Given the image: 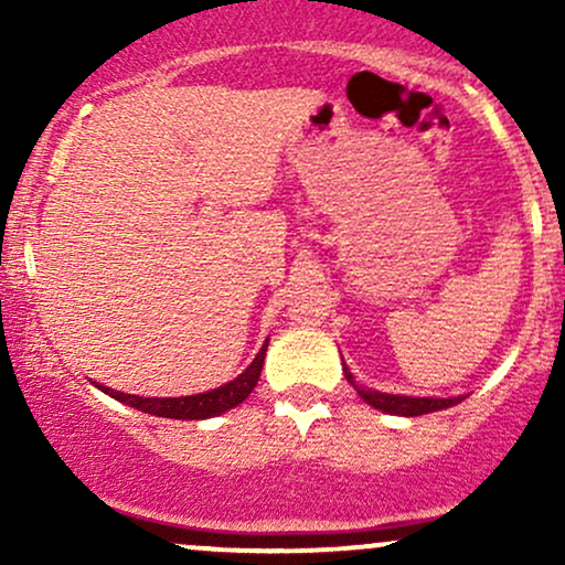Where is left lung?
I'll return each mask as SVG.
<instances>
[{
  "label": "left lung",
  "instance_id": "left-lung-1",
  "mask_svg": "<svg viewBox=\"0 0 565 565\" xmlns=\"http://www.w3.org/2000/svg\"><path fill=\"white\" fill-rule=\"evenodd\" d=\"M342 372H345L350 385L355 387V393H359L369 406L380 408V412H385V414H398V417H419V414L440 412V408L457 406L465 401V395H454V398H433V395L430 398H419V395H398V393L393 395V393L374 391V387H364L355 382L345 361H342Z\"/></svg>",
  "mask_w": 565,
  "mask_h": 565
}]
</instances>
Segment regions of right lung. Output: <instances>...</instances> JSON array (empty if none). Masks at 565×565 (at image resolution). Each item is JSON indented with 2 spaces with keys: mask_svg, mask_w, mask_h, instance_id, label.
Masks as SVG:
<instances>
[{
  "mask_svg": "<svg viewBox=\"0 0 565 565\" xmlns=\"http://www.w3.org/2000/svg\"><path fill=\"white\" fill-rule=\"evenodd\" d=\"M265 350H268V340H265L260 353L255 355V361H252V364L246 366L236 380L225 382V385L215 387V391L196 393V395H180V398H142V395L114 391V387L100 385V382H93V385L97 391H103L106 395H111V398L121 401V404L138 408V412L153 414V417L210 419V417H220V414H225L233 406H238L246 395L255 391L257 380H260V372H263Z\"/></svg>",
  "mask_w": 565,
  "mask_h": 565,
  "instance_id": "obj_1",
  "label": "right lung"
}]
</instances>
